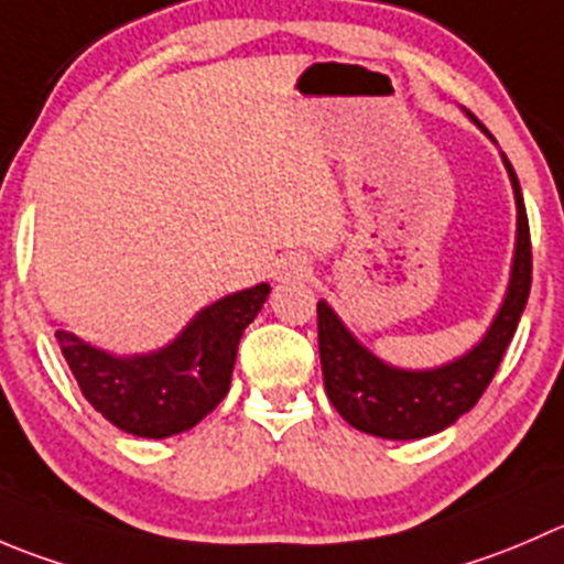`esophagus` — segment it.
I'll use <instances>...</instances> for the list:
<instances>
[{
    "label": "esophagus",
    "instance_id": "obj_1",
    "mask_svg": "<svg viewBox=\"0 0 564 564\" xmlns=\"http://www.w3.org/2000/svg\"><path fill=\"white\" fill-rule=\"evenodd\" d=\"M305 272H308V267H305V261L300 259V256H286V259L278 264L275 275L278 281H294V278H303Z\"/></svg>",
    "mask_w": 564,
    "mask_h": 564
}]
</instances>
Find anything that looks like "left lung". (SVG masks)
<instances>
[{"mask_svg": "<svg viewBox=\"0 0 564 564\" xmlns=\"http://www.w3.org/2000/svg\"><path fill=\"white\" fill-rule=\"evenodd\" d=\"M466 115L485 137H490V143H496L494 134L471 112ZM501 162L516 195V253H512L505 300L485 336L468 352L435 369H402L386 364L369 347H364L344 325L341 316L327 305V300L316 303L325 391L349 427L386 441L427 438L452 427L463 413H468L494 380L507 344L512 341V333L527 308L529 286H532L527 206L510 160L501 154Z\"/></svg>", "mask_w": 564, "mask_h": 564, "instance_id": "obj_1", "label": "left lung"}]
</instances>
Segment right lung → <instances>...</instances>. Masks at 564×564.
Here are the masks:
<instances>
[{
	"label": "right lung",
	"instance_id": "right-lung-1",
	"mask_svg": "<svg viewBox=\"0 0 564 564\" xmlns=\"http://www.w3.org/2000/svg\"><path fill=\"white\" fill-rule=\"evenodd\" d=\"M270 283H256L200 308L165 347L115 355L59 327L68 369L87 402L123 433L171 438L212 413L231 388L245 327L267 303Z\"/></svg>",
	"mask_w": 564,
	"mask_h": 564
}]
</instances>
